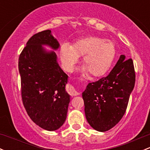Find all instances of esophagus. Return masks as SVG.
<instances>
[{"mask_svg":"<svg viewBox=\"0 0 150 150\" xmlns=\"http://www.w3.org/2000/svg\"><path fill=\"white\" fill-rule=\"evenodd\" d=\"M67 92H68V93L70 95H72V96H76V95H78L79 94L78 91L76 90V89L74 88L73 86H72V85L68 86V88H67Z\"/></svg>","mask_w":150,"mask_h":150,"instance_id":"34e87169","label":"esophagus"}]
</instances>
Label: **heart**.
Masks as SVG:
<instances>
[{
	"instance_id": "obj_1",
	"label": "heart",
	"mask_w": 150,
	"mask_h": 150,
	"mask_svg": "<svg viewBox=\"0 0 150 150\" xmlns=\"http://www.w3.org/2000/svg\"><path fill=\"white\" fill-rule=\"evenodd\" d=\"M60 59L64 68L71 71L82 56L83 71L89 72L93 77L103 75L112 64L116 47L111 40H105L95 35H88L79 38L70 45L64 42L60 46Z\"/></svg>"
}]
</instances>
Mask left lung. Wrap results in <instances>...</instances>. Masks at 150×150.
Listing matches in <instances>:
<instances>
[{"instance_id":"1","label":"left lung","mask_w":150,"mask_h":150,"mask_svg":"<svg viewBox=\"0 0 150 150\" xmlns=\"http://www.w3.org/2000/svg\"><path fill=\"white\" fill-rule=\"evenodd\" d=\"M134 83L132 60H125V56L121 55L109 75L88 84L83 98L85 117L93 129L108 131L120 121Z\"/></svg>"}]
</instances>
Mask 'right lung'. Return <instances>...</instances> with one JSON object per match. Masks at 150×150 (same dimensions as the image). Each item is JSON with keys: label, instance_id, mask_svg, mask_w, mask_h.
<instances>
[{"label": "right lung", "instance_id": "1", "mask_svg": "<svg viewBox=\"0 0 150 150\" xmlns=\"http://www.w3.org/2000/svg\"><path fill=\"white\" fill-rule=\"evenodd\" d=\"M53 50L60 44L51 30L41 31L29 39L18 60L21 96L24 108L37 125L48 131L59 129L67 117L70 95L65 91L68 76L59 66Z\"/></svg>", "mask_w": 150, "mask_h": 150}]
</instances>
